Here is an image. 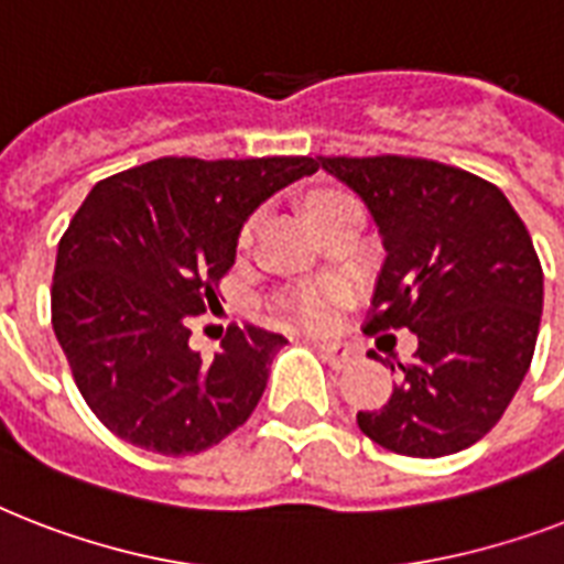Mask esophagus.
<instances>
[{
    "label": "esophagus",
    "instance_id": "1",
    "mask_svg": "<svg viewBox=\"0 0 564 564\" xmlns=\"http://www.w3.org/2000/svg\"><path fill=\"white\" fill-rule=\"evenodd\" d=\"M318 351H322L327 366H334V369H348L351 362L360 360V351L348 343H318Z\"/></svg>",
    "mask_w": 564,
    "mask_h": 564
}]
</instances>
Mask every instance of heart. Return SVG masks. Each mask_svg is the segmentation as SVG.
<instances>
[{
    "label": "heart",
    "instance_id": "b5f03b06",
    "mask_svg": "<svg viewBox=\"0 0 564 564\" xmlns=\"http://www.w3.org/2000/svg\"><path fill=\"white\" fill-rule=\"evenodd\" d=\"M336 193H322L313 204L325 202V198H334ZM248 237V230H246ZM345 304V290L343 286H318V290L301 292L299 299L292 301V316L301 327H310V330H325L336 322V313Z\"/></svg>",
    "mask_w": 564,
    "mask_h": 564
}]
</instances>
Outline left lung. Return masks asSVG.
Masks as SVG:
<instances>
[{
	"mask_svg": "<svg viewBox=\"0 0 564 564\" xmlns=\"http://www.w3.org/2000/svg\"><path fill=\"white\" fill-rule=\"evenodd\" d=\"M369 207L386 260L366 334L406 327L419 351L380 410L357 412L371 442L403 456L480 442L533 362L544 278L507 195L424 158H316ZM371 357H377L371 351Z\"/></svg>",
	"mask_w": 564,
	"mask_h": 564,
	"instance_id": "1",
	"label": "left lung"
}]
</instances>
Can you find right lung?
<instances>
[{
	"label": "right lung",
	"mask_w": 564,
	"mask_h": 564,
	"mask_svg": "<svg viewBox=\"0 0 564 564\" xmlns=\"http://www.w3.org/2000/svg\"><path fill=\"white\" fill-rule=\"evenodd\" d=\"M316 170L313 158H161L90 189L57 242L52 327L110 433L184 456L246 424L286 339L234 325L202 360L189 322L219 304L248 216Z\"/></svg>",
	"instance_id": "obj_1"
}]
</instances>
